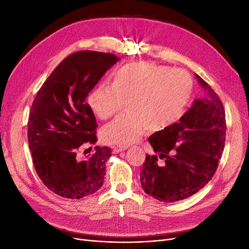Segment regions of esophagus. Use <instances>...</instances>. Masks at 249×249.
Segmentation results:
<instances>
[{
    "instance_id": "esophagus-1",
    "label": "esophagus",
    "mask_w": 249,
    "mask_h": 249,
    "mask_svg": "<svg viewBox=\"0 0 249 249\" xmlns=\"http://www.w3.org/2000/svg\"><path fill=\"white\" fill-rule=\"evenodd\" d=\"M127 147H125V146H113L112 147V150H113V153L114 154H119L120 153V151H123V150H125Z\"/></svg>"
}]
</instances>
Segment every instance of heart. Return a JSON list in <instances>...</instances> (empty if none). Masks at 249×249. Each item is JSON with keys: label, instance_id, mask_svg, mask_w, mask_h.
<instances>
[{"label": "heart", "instance_id": "obj_1", "mask_svg": "<svg viewBox=\"0 0 249 249\" xmlns=\"http://www.w3.org/2000/svg\"><path fill=\"white\" fill-rule=\"evenodd\" d=\"M193 90L190 75L182 69L149 62H132L113 72L111 85L101 84L91 90L88 105L103 120L122 109L102 130L106 143L129 145L137 142L149 127L161 130L177 123L185 114Z\"/></svg>", "mask_w": 249, "mask_h": 249}]
</instances>
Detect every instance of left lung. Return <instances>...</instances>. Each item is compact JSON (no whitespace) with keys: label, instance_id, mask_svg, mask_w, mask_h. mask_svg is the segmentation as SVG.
Masks as SVG:
<instances>
[{"label":"left lung","instance_id":"8db88e82","mask_svg":"<svg viewBox=\"0 0 249 249\" xmlns=\"http://www.w3.org/2000/svg\"><path fill=\"white\" fill-rule=\"evenodd\" d=\"M196 77L204 90L179 123L148 137L157 155L146 156L140 172L145 193L164 202L190 197L207 185L217 171L225 145L224 107L211 86ZM165 159L160 165L157 159Z\"/></svg>","mask_w":249,"mask_h":249}]
</instances>
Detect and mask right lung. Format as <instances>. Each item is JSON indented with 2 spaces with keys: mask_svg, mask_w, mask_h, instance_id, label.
<instances>
[{
  "mask_svg": "<svg viewBox=\"0 0 249 249\" xmlns=\"http://www.w3.org/2000/svg\"><path fill=\"white\" fill-rule=\"evenodd\" d=\"M119 60L110 53H74L51 73L32 103L27 125L32 161L42 183L62 197L79 199L103 185L111 148L95 146L84 160L77 153L98 140L86 96Z\"/></svg>",
  "mask_w": 249,
  "mask_h": 249,
  "instance_id": "1",
  "label": "right lung"
}]
</instances>
